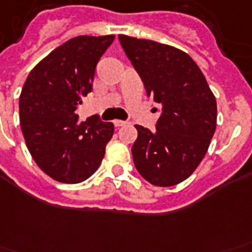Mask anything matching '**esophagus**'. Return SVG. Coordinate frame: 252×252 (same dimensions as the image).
Instances as JSON below:
<instances>
[{
    "instance_id": "1",
    "label": "esophagus",
    "mask_w": 252,
    "mask_h": 252,
    "mask_svg": "<svg viewBox=\"0 0 252 252\" xmlns=\"http://www.w3.org/2000/svg\"><path fill=\"white\" fill-rule=\"evenodd\" d=\"M113 124H115V126H117V128H119V126H124L126 124V121H123V120H115L113 121Z\"/></svg>"
}]
</instances>
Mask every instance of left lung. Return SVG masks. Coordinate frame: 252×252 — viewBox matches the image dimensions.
Wrapping results in <instances>:
<instances>
[{
  "mask_svg": "<svg viewBox=\"0 0 252 252\" xmlns=\"http://www.w3.org/2000/svg\"><path fill=\"white\" fill-rule=\"evenodd\" d=\"M119 40L147 94L161 105L156 132L135 126V167L154 186H176L197 168L210 147L216 129L215 96L183 50L126 34Z\"/></svg>",
  "mask_w": 252,
  "mask_h": 252,
  "instance_id": "8db88e82",
  "label": "left lung"
}]
</instances>
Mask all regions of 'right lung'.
<instances>
[{
  "mask_svg": "<svg viewBox=\"0 0 252 252\" xmlns=\"http://www.w3.org/2000/svg\"><path fill=\"white\" fill-rule=\"evenodd\" d=\"M115 40L77 36L32 69L20 96V123L37 165L61 183H81L96 172L113 135L98 116L79 121L76 109L89 92L96 65Z\"/></svg>",
  "mask_w": 252,
  "mask_h": 252,
  "instance_id": "add662e5",
  "label": "right lung"
}]
</instances>
